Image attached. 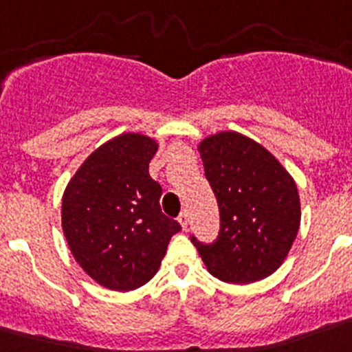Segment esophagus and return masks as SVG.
I'll return each mask as SVG.
<instances>
[{"label":"esophagus","instance_id":"esophagus-1","mask_svg":"<svg viewBox=\"0 0 352 352\" xmlns=\"http://www.w3.org/2000/svg\"><path fill=\"white\" fill-rule=\"evenodd\" d=\"M179 223H180V227H182V230H188V225H189V214H188V210H182V212H180Z\"/></svg>","mask_w":352,"mask_h":352}]
</instances>
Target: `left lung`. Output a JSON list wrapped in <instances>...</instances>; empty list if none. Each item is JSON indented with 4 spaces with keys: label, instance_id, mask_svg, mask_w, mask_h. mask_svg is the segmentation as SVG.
<instances>
[{
    "label": "left lung",
    "instance_id": "8db88e82",
    "mask_svg": "<svg viewBox=\"0 0 352 352\" xmlns=\"http://www.w3.org/2000/svg\"><path fill=\"white\" fill-rule=\"evenodd\" d=\"M198 152L221 221L214 243L191 237L207 271L239 285L273 274L301 221L294 179L261 143L234 131L212 134L200 142Z\"/></svg>",
    "mask_w": 352,
    "mask_h": 352
}]
</instances>
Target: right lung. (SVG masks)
Masks as SVG:
<instances>
[{"label":"right lung","mask_w":352,"mask_h":352,"mask_svg":"<svg viewBox=\"0 0 352 352\" xmlns=\"http://www.w3.org/2000/svg\"><path fill=\"white\" fill-rule=\"evenodd\" d=\"M155 152V140L120 134L85 159L63 193L67 244L85 273L106 289L145 285L180 230L161 212L163 189L148 173Z\"/></svg>","instance_id":"1"}]
</instances>
